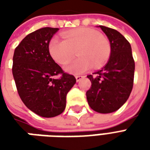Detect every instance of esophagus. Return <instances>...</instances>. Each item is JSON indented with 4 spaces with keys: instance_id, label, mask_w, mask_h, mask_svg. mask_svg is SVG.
<instances>
[{
    "instance_id": "esophagus-1",
    "label": "esophagus",
    "mask_w": 150,
    "mask_h": 150,
    "mask_svg": "<svg viewBox=\"0 0 150 150\" xmlns=\"http://www.w3.org/2000/svg\"><path fill=\"white\" fill-rule=\"evenodd\" d=\"M83 78V76H82V75H76L75 76V79H76V81L77 82L80 81Z\"/></svg>"
}]
</instances>
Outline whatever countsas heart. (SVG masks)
Here are the masks:
<instances>
[{"instance_id":"b5f03b06","label":"heart","mask_w":150,"mask_h":150,"mask_svg":"<svg viewBox=\"0 0 150 150\" xmlns=\"http://www.w3.org/2000/svg\"><path fill=\"white\" fill-rule=\"evenodd\" d=\"M63 39L54 37L50 41V55L59 64H65L75 54L79 55L72 59L65 67L69 73L78 75L87 71L92 64L99 67L107 62L111 54V45L107 38L98 31L79 28L66 32Z\"/></svg>"}]
</instances>
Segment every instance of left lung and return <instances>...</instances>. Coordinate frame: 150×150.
<instances>
[{
	"mask_svg": "<svg viewBox=\"0 0 150 150\" xmlns=\"http://www.w3.org/2000/svg\"><path fill=\"white\" fill-rule=\"evenodd\" d=\"M110 42L111 54L103 68L88 75L91 87L87 91L88 104L96 112L118 110L129 99L134 79L135 62L128 40L116 30L100 25Z\"/></svg>",
	"mask_w": 150,
	"mask_h": 150,
	"instance_id": "1",
	"label": "left lung"
}]
</instances>
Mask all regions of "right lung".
Instances as JSON below:
<instances>
[{"label":"right lung","instance_id":"right-lung-1","mask_svg":"<svg viewBox=\"0 0 150 150\" xmlns=\"http://www.w3.org/2000/svg\"><path fill=\"white\" fill-rule=\"evenodd\" d=\"M58 30L44 27L28 34L16 47L13 58V75L21 100L30 110L47 118L64 111L67 94L76 82L50 54V41ZM58 74L60 78H53Z\"/></svg>","mask_w":150,"mask_h":150}]
</instances>
